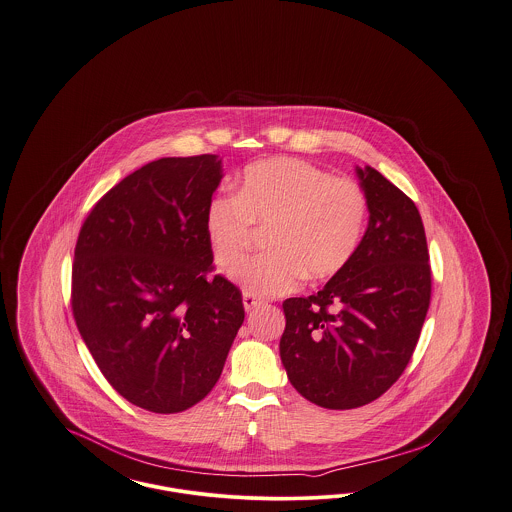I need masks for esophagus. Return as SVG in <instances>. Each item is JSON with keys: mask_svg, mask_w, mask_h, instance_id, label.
<instances>
[{"mask_svg": "<svg viewBox=\"0 0 512 512\" xmlns=\"http://www.w3.org/2000/svg\"><path fill=\"white\" fill-rule=\"evenodd\" d=\"M263 301L251 293H244V309L247 313H251L255 307H259Z\"/></svg>", "mask_w": 512, "mask_h": 512, "instance_id": "34e87169", "label": "esophagus"}]
</instances>
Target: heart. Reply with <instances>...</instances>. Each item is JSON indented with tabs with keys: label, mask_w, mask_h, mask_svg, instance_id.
<instances>
[{
	"label": "heart",
	"mask_w": 512,
	"mask_h": 512,
	"mask_svg": "<svg viewBox=\"0 0 512 512\" xmlns=\"http://www.w3.org/2000/svg\"><path fill=\"white\" fill-rule=\"evenodd\" d=\"M368 201L363 188L315 165L274 157L240 176L236 195H215L205 211V232L222 267L236 265L270 226L268 247L234 268L245 293L270 297L292 292L303 274L326 280L347 267L365 234Z\"/></svg>",
	"instance_id": "1"
}]
</instances>
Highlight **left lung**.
Listing matches in <instances>:
<instances>
[{
    "mask_svg": "<svg viewBox=\"0 0 512 512\" xmlns=\"http://www.w3.org/2000/svg\"><path fill=\"white\" fill-rule=\"evenodd\" d=\"M357 176L368 228L347 267L309 297L282 303V365L324 409H357L390 390L413 357L430 307L432 270L411 197L372 167Z\"/></svg>",
    "mask_w": 512,
    "mask_h": 512,
    "instance_id": "8db88e82",
    "label": "left lung"
}]
</instances>
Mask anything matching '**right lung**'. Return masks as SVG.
<instances>
[{
    "mask_svg": "<svg viewBox=\"0 0 512 512\" xmlns=\"http://www.w3.org/2000/svg\"><path fill=\"white\" fill-rule=\"evenodd\" d=\"M217 155L163 157L99 199L74 247L73 315L107 382L126 401L180 413L217 384L245 311L213 270L205 211Z\"/></svg>",
    "mask_w": 512,
    "mask_h": 512,
    "instance_id": "obj_1",
    "label": "right lung"
}]
</instances>
